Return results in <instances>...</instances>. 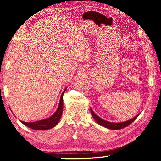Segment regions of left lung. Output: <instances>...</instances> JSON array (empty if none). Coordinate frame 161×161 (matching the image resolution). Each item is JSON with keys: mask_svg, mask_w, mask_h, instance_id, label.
Returning <instances> with one entry per match:
<instances>
[{"mask_svg": "<svg viewBox=\"0 0 161 161\" xmlns=\"http://www.w3.org/2000/svg\"><path fill=\"white\" fill-rule=\"evenodd\" d=\"M91 113H92V116H93L94 119H95V121H96L98 124H100L101 126H102L103 127H106V128H107V129H112V130L121 129H123V128L129 126V125L131 124L132 122L134 121V120L137 118L138 116V115H137L136 116H135L134 118L130 119L127 121L121 122V123H111V122H108V121H105V120H103L102 119H101L100 117L97 116L96 114H94V111H92V109H91Z\"/></svg>", "mask_w": 161, "mask_h": 161, "instance_id": "8db88e82", "label": "left lung"}]
</instances>
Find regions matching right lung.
<instances>
[{
  "label": "right lung",
  "instance_id": "1",
  "mask_svg": "<svg viewBox=\"0 0 161 161\" xmlns=\"http://www.w3.org/2000/svg\"><path fill=\"white\" fill-rule=\"evenodd\" d=\"M66 89H64L63 93L62 94L59 101V104L58 110L54 113L53 116L49 117V118L43 120H40L38 121L35 122H25L21 121L25 126L31 128L32 129L35 130H47L52 129L58 124L59 119L61 118L62 110H63V94L64 93Z\"/></svg>",
  "mask_w": 161,
  "mask_h": 161
}]
</instances>
